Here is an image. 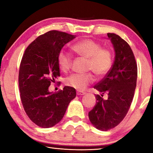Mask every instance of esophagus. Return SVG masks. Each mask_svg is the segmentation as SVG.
Wrapping results in <instances>:
<instances>
[{"mask_svg": "<svg viewBox=\"0 0 153 153\" xmlns=\"http://www.w3.org/2000/svg\"><path fill=\"white\" fill-rule=\"evenodd\" d=\"M86 94L85 92H82V91H77V95H84Z\"/></svg>", "mask_w": 153, "mask_h": 153, "instance_id": "obj_1", "label": "esophagus"}]
</instances>
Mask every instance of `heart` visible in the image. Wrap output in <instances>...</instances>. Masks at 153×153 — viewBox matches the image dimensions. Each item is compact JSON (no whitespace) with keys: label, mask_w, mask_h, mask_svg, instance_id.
Returning a JSON list of instances; mask_svg holds the SVG:
<instances>
[{"label":"heart","mask_w":153,"mask_h":153,"mask_svg":"<svg viewBox=\"0 0 153 153\" xmlns=\"http://www.w3.org/2000/svg\"><path fill=\"white\" fill-rule=\"evenodd\" d=\"M72 50L77 55L87 59V69L92 70L97 77L105 76L113 65V55L107 48H102L101 45L90 39L79 41L71 46ZM58 65L61 71H67L71 68V57L69 53L61 51L57 57ZM94 81L91 73L72 74L67 77L65 84L75 89L82 90Z\"/></svg>","instance_id":"obj_1"}]
</instances>
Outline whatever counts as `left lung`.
Listing matches in <instances>:
<instances>
[{
  "label": "left lung",
  "mask_w": 153,
  "mask_h": 153,
  "mask_svg": "<svg viewBox=\"0 0 153 153\" xmlns=\"http://www.w3.org/2000/svg\"><path fill=\"white\" fill-rule=\"evenodd\" d=\"M115 53L110 71L94 86L101 94H95L97 102L88 113L91 123L101 131H107L120 123L130 107L135 92L138 69L130 46L120 36L108 33ZM106 93L107 100L102 98Z\"/></svg>",
  "instance_id": "1"
}]
</instances>
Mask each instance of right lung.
Wrapping results in <instances>:
<instances>
[{"mask_svg":"<svg viewBox=\"0 0 153 153\" xmlns=\"http://www.w3.org/2000/svg\"><path fill=\"white\" fill-rule=\"evenodd\" d=\"M76 37L65 32L49 31L33 40L22 57L19 72L21 100L28 117L41 128L57 124L76 97V89L70 86L56 92L48 90L51 83L60 76L59 53Z\"/></svg>","mask_w":153,"mask_h":153,"instance_id":"obj_1","label":"right lung"}]
</instances>
